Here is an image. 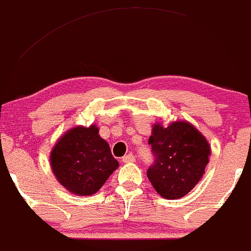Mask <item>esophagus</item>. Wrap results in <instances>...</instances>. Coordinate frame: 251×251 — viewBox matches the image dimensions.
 Masks as SVG:
<instances>
[{
    "label": "esophagus",
    "instance_id": "1",
    "mask_svg": "<svg viewBox=\"0 0 251 251\" xmlns=\"http://www.w3.org/2000/svg\"><path fill=\"white\" fill-rule=\"evenodd\" d=\"M122 161L125 162V163H133V162H135V156H134L133 153L126 154V156L122 158Z\"/></svg>",
    "mask_w": 251,
    "mask_h": 251
}]
</instances>
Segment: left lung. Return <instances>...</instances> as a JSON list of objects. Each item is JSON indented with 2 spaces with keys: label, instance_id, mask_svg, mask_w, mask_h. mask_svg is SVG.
<instances>
[{
  "label": "left lung",
  "instance_id": "obj_1",
  "mask_svg": "<svg viewBox=\"0 0 251 251\" xmlns=\"http://www.w3.org/2000/svg\"><path fill=\"white\" fill-rule=\"evenodd\" d=\"M153 163L147 177L154 190L168 200L187 195L203 176L210 147L205 138L187 122H174L167 128L154 125L149 139Z\"/></svg>",
  "mask_w": 251,
  "mask_h": 251
}]
</instances>
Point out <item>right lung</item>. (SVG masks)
Instances as JSON below:
<instances>
[{"mask_svg": "<svg viewBox=\"0 0 251 251\" xmlns=\"http://www.w3.org/2000/svg\"><path fill=\"white\" fill-rule=\"evenodd\" d=\"M50 164L58 181L78 196L94 195L118 167L95 126H76L61 136L50 153Z\"/></svg>", "mask_w": 251, "mask_h": 251, "instance_id": "1", "label": "right lung"}]
</instances>
